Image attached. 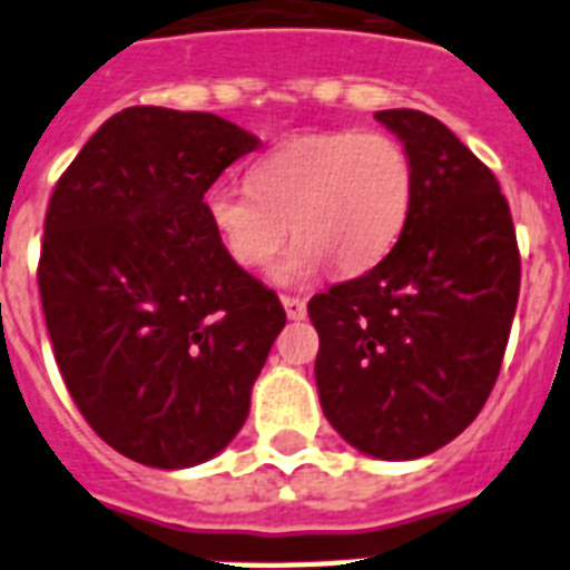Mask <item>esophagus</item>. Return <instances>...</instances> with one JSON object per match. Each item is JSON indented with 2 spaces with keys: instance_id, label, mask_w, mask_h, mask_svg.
<instances>
[{
  "instance_id": "obj_1",
  "label": "esophagus",
  "mask_w": 570,
  "mask_h": 570,
  "mask_svg": "<svg viewBox=\"0 0 570 570\" xmlns=\"http://www.w3.org/2000/svg\"><path fill=\"white\" fill-rule=\"evenodd\" d=\"M281 304H284L286 315H289L293 322H301V318L307 315V301H304V298H293V295H284V298H281Z\"/></svg>"
}]
</instances>
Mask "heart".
<instances>
[{
    "label": "heart",
    "mask_w": 570,
    "mask_h": 570,
    "mask_svg": "<svg viewBox=\"0 0 570 570\" xmlns=\"http://www.w3.org/2000/svg\"><path fill=\"white\" fill-rule=\"evenodd\" d=\"M248 185L214 181L203 212L223 252L243 269L269 263L277 284H307L327 269L362 275L389 257L414 205V161L385 132L289 138L252 165Z\"/></svg>",
    "instance_id": "obj_1"
}]
</instances>
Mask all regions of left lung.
<instances>
[{
	"label": "left lung",
	"instance_id": "left-lung-1",
	"mask_svg": "<svg viewBox=\"0 0 570 570\" xmlns=\"http://www.w3.org/2000/svg\"><path fill=\"white\" fill-rule=\"evenodd\" d=\"M414 161V205L389 257L309 301L324 417L382 461L432 455L478 417L519 304L510 205L446 124L382 109Z\"/></svg>",
	"mask_w": 570,
	"mask_h": 570
}]
</instances>
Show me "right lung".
I'll list each match as a JSON object with an SVG mask.
<instances>
[{
	"label": "right lung",
	"mask_w": 570,
	"mask_h": 570,
	"mask_svg": "<svg viewBox=\"0 0 570 570\" xmlns=\"http://www.w3.org/2000/svg\"><path fill=\"white\" fill-rule=\"evenodd\" d=\"M257 147L219 115L130 107L51 194L37 281L57 367L98 438L145 466L185 470L232 443L286 324L203 212Z\"/></svg>",
	"instance_id": "add662e5"
}]
</instances>
